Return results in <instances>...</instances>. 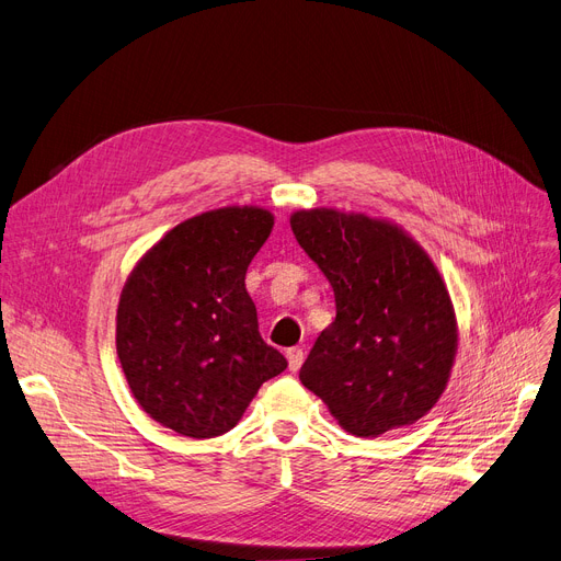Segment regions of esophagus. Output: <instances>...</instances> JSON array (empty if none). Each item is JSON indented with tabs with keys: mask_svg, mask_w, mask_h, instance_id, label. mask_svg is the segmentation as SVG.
<instances>
[{
	"mask_svg": "<svg viewBox=\"0 0 561 561\" xmlns=\"http://www.w3.org/2000/svg\"><path fill=\"white\" fill-rule=\"evenodd\" d=\"M286 359H288V370H300V366H302V362H305V352H302V347H290V350H286Z\"/></svg>",
	"mask_w": 561,
	"mask_h": 561,
	"instance_id": "1",
	"label": "esophagus"
}]
</instances>
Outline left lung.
Wrapping results in <instances>:
<instances>
[{"instance_id":"1","label":"left lung","mask_w":561,"mask_h":561,"mask_svg":"<svg viewBox=\"0 0 561 561\" xmlns=\"http://www.w3.org/2000/svg\"><path fill=\"white\" fill-rule=\"evenodd\" d=\"M290 229L336 302L300 370L302 385L355 436L414 425L444 396L459 343L434 261L387 218L318 206L293 211Z\"/></svg>"}]
</instances>
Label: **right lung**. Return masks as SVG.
Masks as SVG:
<instances>
[{
    "instance_id": "add662e5",
    "label": "right lung",
    "mask_w": 561,
    "mask_h": 561,
    "mask_svg": "<svg viewBox=\"0 0 561 561\" xmlns=\"http://www.w3.org/2000/svg\"><path fill=\"white\" fill-rule=\"evenodd\" d=\"M275 216L222 206L176 227L129 273L115 313V350L127 385L159 425L191 438L229 432L286 359L259 334L245 288Z\"/></svg>"
}]
</instances>
